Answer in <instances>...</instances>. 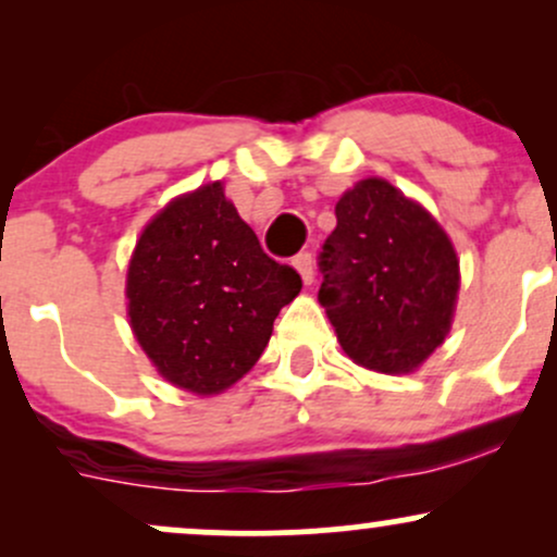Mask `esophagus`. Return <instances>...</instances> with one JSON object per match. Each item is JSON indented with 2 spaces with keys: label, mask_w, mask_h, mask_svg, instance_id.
<instances>
[{
  "label": "esophagus",
  "mask_w": 557,
  "mask_h": 557,
  "mask_svg": "<svg viewBox=\"0 0 557 557\" xmlns=\"http://www.w3.org/2000/svg\"><path fill=\"white\" fill-rule=\"evenodd\" d=\"M293 267H296L300 280H304L306 285L314 283V259H311L309 251H300L296 259H293Z\"/></svg>",
  "instance_id": "34e87169"
}]
</instances>
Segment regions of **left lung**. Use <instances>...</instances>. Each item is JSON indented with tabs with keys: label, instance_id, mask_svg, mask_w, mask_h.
I'll return each mask as SVG.
<instances>
[{
	"label": "left lung",
	"instance_id": "left-lung-1",
	"mask_svg": "<svg viewBox=\"0 0 557 557\" xmlns=\"http://www.w3.org/2000/svg\"><path fill=\"white\" fill-rule=\"evenodd\" d=\"M319 253V304L361 367L408 374L450 332L458 257L437 220L382 177L345 190Z\"/></svg>",
	"mask_w": 557,
	"mask_h": 557
}]
</instances>
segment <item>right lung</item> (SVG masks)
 I'll return each mask as SVG.
<instances>
[{"instance_id": "1", "label": "right lung", "mask_w": 557, "mask_h": 557, "mask_svg": "<svg viewBox=\"0 0 557 557\" xmlns=\"http://www.w3.org/2000/svg\"><path fill=\"white\" fill-rule=\"evenodd\" d=\"M300 274L270 259L222 183L185 194L146 225L127 267V317L140 348L175 387L216 395L272 337Z\"/></svg>"}]
</instances>
